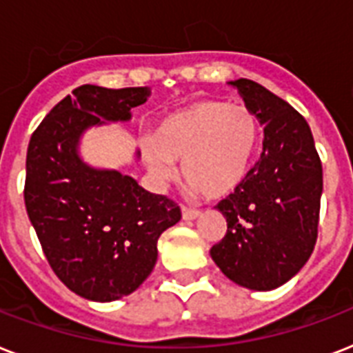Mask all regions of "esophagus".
<instances>
[{
  "mask_svg": "<svg viewBox=\"0 0 353 353\" xmlns=\"http://www.w3.org/2000/svg\"><path fill=\"white\" fill-rule=\"evenodd\" d=\"M181 214H183V220H196L201 216V212L196 209H188V207H181Z\"/></svg>",
  "mask_w": 353,
  "mask_h": 353,
  "instance_id": "34e87169",
  "label": "esophagus"
}]
</instances>
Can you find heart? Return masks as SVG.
Masks as SVG:
<instances>
[{
	"label": "heart",
	"mask_w": 353,
	"mask_h": 353,
	"mask_svg": "<svg viewBox=\"0 0 353 353\" xmlns=\"http://www.w3.org/2000/svg\"><path fill=\"white\" fill-rule=\"evenodd\" d=\"M260 122L245 106L198 101L166 115L144 143L143 159L157 183L170 181L176 165L192 192L220 199L245 181L260 144Z\"/></svg>",
	"instance_id": "heart-1"
}]
</instances>
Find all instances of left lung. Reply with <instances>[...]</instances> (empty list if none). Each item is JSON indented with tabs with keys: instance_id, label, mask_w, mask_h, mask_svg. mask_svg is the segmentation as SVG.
I'll use <instances>...</instances> for the list:
<instances>
[{
	"instance_id": "left-lung-1",
	"label": "left lung",
	"mask_w": 353,
	"mask_h": 353,
	"mask_svg": "<svg viewBox=\"0 0 353 353\" xmlns=\"http://www.w3.org/2000/svg\"><path fill=\"white\" fill-rule=\"evenodd\" d=\"M263 126L260 159L245 181L221 199L227 234L210 249L221 273L252 291L295 276L317 241L323 165L306 119L247 79L229 82Z\"/></svg>"
}]
</instances>
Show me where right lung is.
<instances>
[{"label": "right lung", "mask_w": 353, "mask_h": 353, "mask_svg": "<svg viewBox=\"0 0 353 353\" xmlns=\"http://www.w3.org/2000/svg\"><path fill=\"white\" fill-rule=\"evenodd\" d=\"M148 97V88L80 85L30 137L27 214L52 271L88 301H119L137 290L157 262L159 236L181 220V209L166 196L80 157L85 130L128 122Z\"/></svg>", "instance_id": "add662e5"}]
</instances>
